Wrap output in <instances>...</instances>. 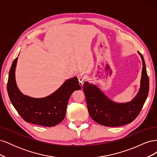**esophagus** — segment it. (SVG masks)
Listing matches in <instances>:
<instances>
[{"label": "esophagus", "mask_w": 157, "mask_h": 157, "mask_svg": "<svg viewBox=\"0 0 157 157\" xmlns=\"http://www.w3.org/2000/svg\"><path fill=\"white\" fill-rule=\"evenodd\" d=\"M78 80L80 82H84V81H85V80L86 79V77L85 76L84 74L83 73H80L78 75Z\"/></svg>", "instance_id": "esophagus-1"}]
</instances>
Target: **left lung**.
Here are the masks:
<instances>
[{"label": "left lung", "mask_w": 157, "mask_h": 157, "mask_svg": "<svg viewBox=\"0 0 157 157\" xmlns=\"http://www.w3.org/2000/svg\"><path fill=\"white\" fill-rule=\"evenodd\" d=\"M137 53L141 58L143 67L139 91L131 101L116 102L107 97L96 85L88 82L84 83L88 113L98 124L110 127L123 126L135 120L140 113L148 96L149 80L144 57L140 52Z\"/></svg>", "instance_id": "1"}]
</instances>
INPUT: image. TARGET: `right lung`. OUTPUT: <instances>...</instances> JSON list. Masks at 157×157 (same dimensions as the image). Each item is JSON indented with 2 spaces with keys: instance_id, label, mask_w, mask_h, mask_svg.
I'll use <instances>...</instances> for the list:
<instances>
[{
  "instance_id": "obj_1",
  "label": "right lung",
  "mask_w": 157,
  "mask_h": 157,
  "mask_svg": "<svg viewBox=\"0 0 157 157\" xmlns=\"http://www.w3.org/2000/svg\"><path fill=\"white\" fill-rule=\"evenodd\" d=\"M19 56V55H18ZM18 58L13 61L9 71L7 90L13 106L23 120L32 124L54 126L64 119L71 95L81 89L78 78L66 80L54 92L44 98H33L23 94L16 80V69Z\"/></svg>"
}]
</instances>
